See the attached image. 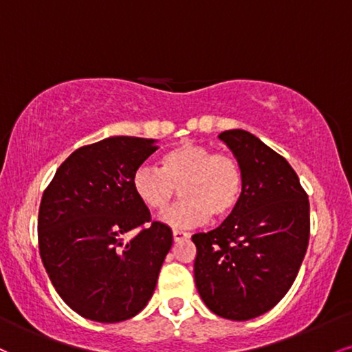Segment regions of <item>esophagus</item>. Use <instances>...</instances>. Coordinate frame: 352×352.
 <instances>
[{
  "mask_svg": "<svg viewBox=\"0 0 352 352\" xmlns=\"http://www.w3.org/2000/svg\"><path fill=\"white\" fill-rule=\"evenodd\" d=\"M172 234H173V241H175V243H179V241H184V239H188L190 238L188 232H185V231H182V230H173Z\"/></svg>",
  "mask_w": 352,
  "mask_h": 352,
  "instance_id": "34e87169",
  "label": "esophagus"
}]
</instances>
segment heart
<instances>
[{
  "label": "heart",
  "instance_id": "obj_1",
  "mask_svg": "<svg viewBox=\"0 0 352 352\" xmlns=\"http://www.w3.org/2000/svg\"><path fill=\"white\" fill-rule=\"evenodd\" d=\"M162 168L141 165L133 175V188L149 210L164 211L182 187L185 200L162 214L173 228H190L230 217L243 193V170L238 160L213 152L205 144L185 141L164 154Z\"/></svg>",
  "mask_w": 352,
  "mask_h": 352
}]
</instances>
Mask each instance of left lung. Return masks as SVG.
<instances>
[{"mask_svg":"<svg viewBox=\"0 0 352 352\" xmlns=\"http://www.w3.org/2000/svg\"><path fill=\"white\" fill-rule=\"evenodd\" d=\"M243 170L236 210L197 232L195 283L221 318L245 321L274 308L297 277L310 239V201L280 154L243 129L218 135Z\"/></svg>","mask_w":352,"mask_h":352,"instance_id":"left-lung-1","label":"left lung"}]
</instances>
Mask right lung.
Masks as SVG:
<instances>
[{
    "instance_id": "obj_1",
    "label": "right lung",
    "mask_w": 352,
    "mask_h": 352,
    "mask_svg": "<svg viewBox=\"0 0 352 352\" xmlns=\"http://www.w3.org/2000/svg\"><path fill=\"white\" fill-rule=\"evenodd\" d=\"M155 151L154 139L131 135L83 146L44 190L37 221L42 264L60 298L83 318L129 320L154 294L173 236L167 224L151 221L133 175Z\"/></svg>"
}]
</instances>
